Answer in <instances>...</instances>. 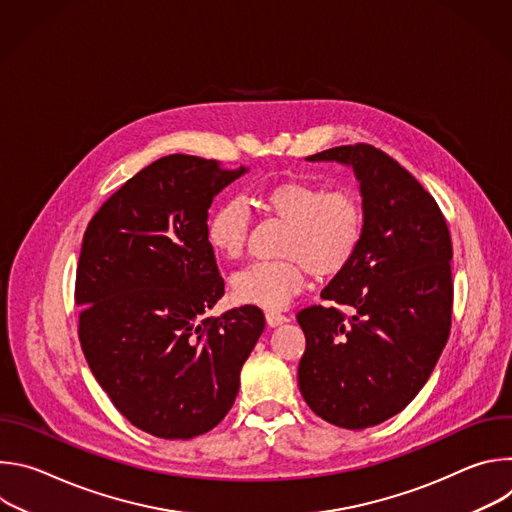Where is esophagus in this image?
I'll return each mask as SVG.
<instances>
[{
    "label": "esophagus",
    "mask_w": 512,
    "mask_h": 512,
    "mask_svg": "<svg viewBox=\"0 0 512 512\" xmlns=\"http://www.w3.org/2000/svg\"><path fill=\"white\" fill-rule=\"evenodd\" d=\"M265 322H267V326H269V328H277V326L285 324V322H287V318H285V316H281V314H275V312H267V314H265Z\"/></svg>",
    "instance_id": "obj_1"
}]
</instances>
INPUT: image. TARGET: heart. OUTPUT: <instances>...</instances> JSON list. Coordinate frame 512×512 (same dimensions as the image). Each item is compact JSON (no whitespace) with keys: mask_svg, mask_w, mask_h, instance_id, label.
Returning <instances> with one entry per match:
<instances>
[{"mask_svg":"<svg viewBox=\"0 0 512 512\" xmlns=\"http://www.w3.org/2000/svg\"><path fill=\"white\" fill-rule=\"evenodd\" d=\"M261 204L289 223L281 261H255L231 277L237 302L283 310L308 285L312 271L328 275L340 271L354 255L364 225V212L352 190L326 192L304 180H285L261 192ZM251 227V208L241 196L227 198L208 221L212 247L235 259L243 255Z\"/></svg>","mask_w":512,"mask_h":512,"instance_id":"obj_1","label":"heart"}]
</instances>
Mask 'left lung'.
<instances>
[{
    "label": "left lung",
    "instance_id": "8db88e82",
    "mask_svg": "<svg viewBox=\"0 0 512 512\" xmlns=\"http://www.w3.org/2000/svg\"><path fill=\"white\" fill-rule=\"evenodd\" d=\"M352 168L364 225L352 259L298 314L306 334L298 383L332 425L364 429L403 411L427 383L452 324V241L433 196L367 143L306 158Z\"/></svg>",
    "mask_w": 512,
    "mask_h": 512
}]
</instances>
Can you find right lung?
<instances>
[{"label": "right lung", "mask_w": 512, "mask_h": 512, "mask_svg": "<svg viewBox=\"0 0 512 512\" xmlns=\"http://www.w3.org/2000/svg\"><path fill=\"white\" fill-rule=\"evenodd\" d=\"M247 168L172 154L127 180L83 237L75 300L89 367L135 427L190 440L221 423L265 320L225 296L208 241L212 198Z\"/></svg>", "instance_id": "right-lung-1"}]
</instances>
